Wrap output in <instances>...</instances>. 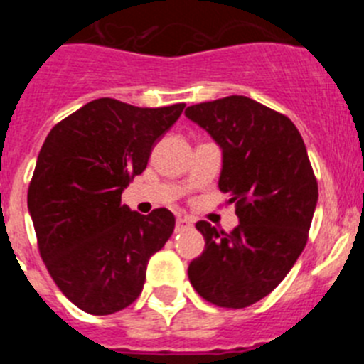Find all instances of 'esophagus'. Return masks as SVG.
<instances>
[{"label":"esophagus","mask_w":364,"mask_h":364,"mask_svg":"<svg viewBox=\"0 0 364 364\" xmlns=\"http://www.w3.org/2000/svg\"><path fill=\"white\" fill-rule=\"evenodd\" d=\"M191 228H193V218H189V217H178V218H176V226H175L176 233H182V231H189Z\"/></svg>","instance_id":"esophagus-1"}]
</instances>
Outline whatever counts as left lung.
Returning <instances> with one entry per match:
<instances>
[{"label": "left lung", "mask_w": 364, "mask_h": 364, "mask_svg": "<svg viewBox=\"0 0 364 364\" xmlns=\"http://www.w3.org/2000/svg\"><path fill=\"white\" fill-rule=\"evenodd\" d=\"M186 117L220 147L218 188L239 217L231 233L197 222L205 246L189 282L217 306L246 308L281 284L306 246L319 197L306 146L290 118L247 96L191 105Z\"/></svg>", "instance_id": "1"}]
</instances>
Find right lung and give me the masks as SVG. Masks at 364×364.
<instances>
[{
  "label": "right lung",
  "instance_id": "obj_1",
  "mask_svg": "<svg viewBox=\"0 0 364 364\" xmlns=\"http://www.w3.org/2000/svg\"><path fill=\"white\" fill-rule=\"evenodd\" d=\"M184 107L98 98L45 138L28 186V213L50 277L87 314H114L136 301L151 255L175 230L171 211H131L122 193Z\"/></svg>",
  "mask_w": 364,
  "mask_h": 364
}]
</instances>
